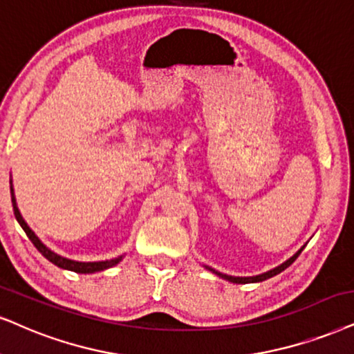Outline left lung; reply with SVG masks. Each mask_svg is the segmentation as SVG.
<instances>
[{
    "mask_svg": "<svg viewBox=\"0 0 354 354\" xmlns=\"http://www.w3.org/2000/svg\"><path fill=\"white\" fill-rule=\"evenodd\" d=\"M304 248H306V245H304V247L299 248L297 252L294 253L292 257H290L289 259H286L284 263H281L279 266L272 268V270L266 271V272H261V274H257V276H230V274H223V272H221V271H216V270H214V268H210V266H205V265H204V268H205V270L212 271L214 274H217L218 277H222V279L229 281V283H234V284H250V283H261V281H265V279H270V277L276 276V274H279L281 271H284L286 268L292 265V263L296 261V258L299 257V254H301V252H302Z\"/></svg>",
    "mask_w": 354,
    "mask_h": 354,
    "instance_id": "8db88e82",
    "label": "left lung"
}]
</instances>
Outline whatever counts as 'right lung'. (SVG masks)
<instances>
[{
	"label": "right lung",
	"instance_id": "obj_1",
	"mask_svg": "<svg viewBox=\"0 0 354 354\" xmlns=\"http://www.w3.org/2000/svg\"><path fill=\"white\" fill-rule=\"evenodd\" d=\"M11 201H12V209H15L16 221L19 222L22 230L26 232V235H28L29 240L32 241L34 247L37 248L39 252L48 259V261L53 263V265L58 266V268H62V270H68V271H73V272H82V274H89V272L104 271V270H107V268H113V266L118 265L119 261H122L124 254H120V257L113 258V259H104V261H75V259H68V258L60 257V254H57L55 252H52L50 248L46 247V245L40 241L39 236L34 234V230L28 225V222L22 218L19 209H17V204H16V196H15V189H12V181H11Z\"/></svg>",
	"mask_w": 354,
	"mask_h": 354
}]
</instances>
